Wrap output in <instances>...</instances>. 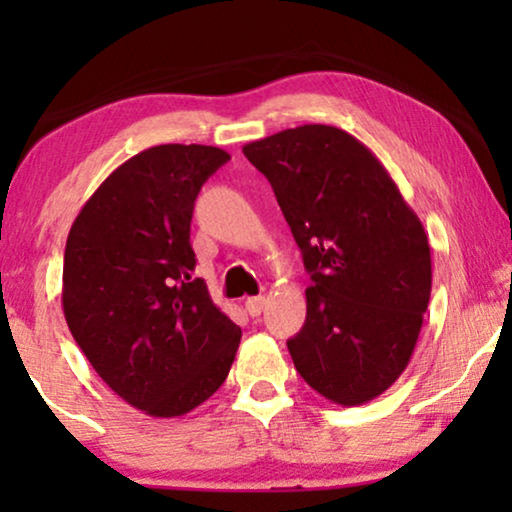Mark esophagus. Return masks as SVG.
Returning a JSON list of instances; mask_svg holds the SVG:
<instances>
[{
  "instance_id": "esophagus-1",
  "label": "esophagus",
  "mask_w": 512,
  "mask_h": 512,
  "mask_svg": "<svg viewBox=\"0 0 512 512\" xmlns=\"http://www.w3.org/2000/svg\"><path fill=\"white\" fill-rule=\"evenodd\" d=\"M244 307H247V312L251 314V317H258V314H261L263 307H265V296L247 298V303H244Z\"/></svg>"
}]
</instances>
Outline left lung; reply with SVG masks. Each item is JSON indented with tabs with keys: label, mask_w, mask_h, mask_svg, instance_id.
Wrapping results in <instances>:
<instances>
[{
	"label": "left lung",
	"mask_w": 512,
	"mask_h": 512,
	"mask_svg": "<svg viewBox=\"0 0 512 512\" xmlns=\"http://www.w3.org/2000/svg\"><path fill=\"white\" fill-rule=\"evenodd\" d=\"M270 181L312 286L286 342L293 366L338 405L384 394L415 352L431 298V249L419 216L349 132L300 125L244 144Z\"/></svg>",
	"instance_id": "obj_1"
}]
</instances>
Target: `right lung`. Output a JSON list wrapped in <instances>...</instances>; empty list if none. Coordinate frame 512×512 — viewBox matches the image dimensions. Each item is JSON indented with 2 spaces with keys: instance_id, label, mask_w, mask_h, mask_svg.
Segmentation results:
<instances>
[{
  "instance_id": "obj_1",
  "label": "right lung",
  "mask_w": 512,
  "mask_h": 512,
  "mask_svg": "<svg viewBox=\"0 0 512 512\" xmlns=\"http://www.w3.org/2000/svg\"><path fill=\"white\" fill-rule=\"evenodd\" d=\"M230 156L160 144L116 167L69 230L62 310L95 373L132 408L181 417L221 387L242 331L193 277V205Z\"/></svg>"
}]
</instances>
